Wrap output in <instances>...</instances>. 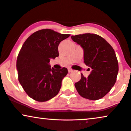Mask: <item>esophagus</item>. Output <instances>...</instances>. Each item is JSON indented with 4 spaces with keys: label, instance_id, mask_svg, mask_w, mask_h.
Masks as SVG:
<instances>
[{
    "label": "esophagus",
    "instance_id": "1",
    "mask_svg": "<svg viewBox=\"0 0 131 131\" xmlns=\"http://www.w3.org/2000/svg\"><path fill=\"white\" fill-rule=\"evenodd\" d=\"M68 70L69 72H72V71H73V70H72V69H71V68H68Z\"/></svg>",
    "mask_w": 131,
    "mask_h": 131
}]
</instances>
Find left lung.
<instances>
[{
	"label": "left lung",
	"mask_w": 131,
	"mask_h": 131,
	"mask_svg": "<svg viewBox=\"0 0 131 131\" xmlns=\"http://www.w3.org/2000/svg\"><path fill=\"white\" fill-rule=\"evenodd\" d=\"M71 39L83 49L84 63L91 68L88 77L82 74L80 80L74 84L77 92L89 100L102 99L116 82L118 64L115 51L103 38L97 34L86 33L72 36Z\"/></svg>",
	"instance_id": "left-lung-1"
}]
</instances>
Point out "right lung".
<instances>
[{"label": "right lung", "mask_w": 131, "mask_h": 131, "mask_svg": "<svg viewBox=\"0 0 131 131\" xmlns=\"http://www.w3.org/2000/svg\"><path fill=\"white\" fill-rule=\"evenodd\" d=\"M70 36L52 29H41L29 36L17 59L19 81L26 93L38 102H46L59 93L68 69L51 68L50 59L59 57L58 46Z\"/></svg>", "instance_id": "1"}]
</instances>
